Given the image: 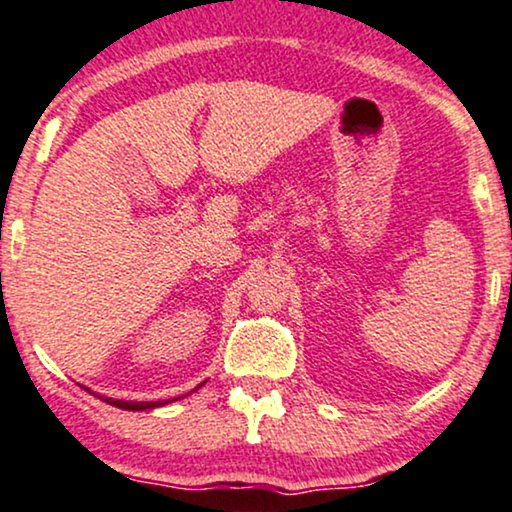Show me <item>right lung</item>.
<instances>
[{
	"mask_svg": "<svg viewBox=\"0 0 512 512\" xmlns=\"http://www.w3.org/2000/svg\"><path fill=\"white\" fill-rule=\"evenodd\" d=\"M177 400V398H174ZM105 402H110V405H114V407H122V410H134V412H138V410H153V407H160V405H165V402H172V400H158V402H126V400H112V398H107Z\"/></svg>",
	"mask_w": 512,
	"mask_h": 512,
	"instance_id": "right-lung-1",
	"label": "right lung"
}]
</instances>
